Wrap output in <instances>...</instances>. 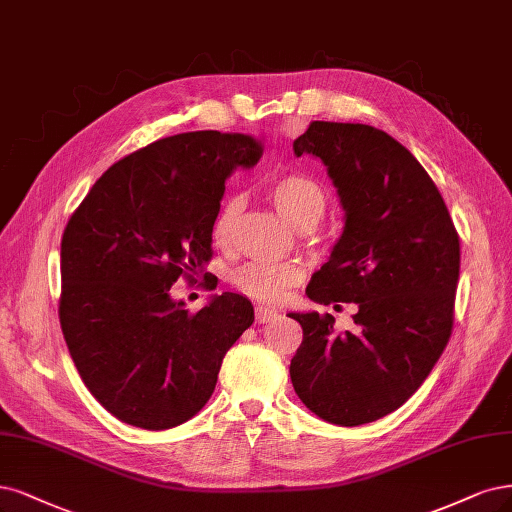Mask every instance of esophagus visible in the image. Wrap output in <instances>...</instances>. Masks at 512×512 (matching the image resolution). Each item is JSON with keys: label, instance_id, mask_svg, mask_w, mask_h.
I'll return each instance as SVG.
<instances>
[{"label": "esophagus", "instance_id": "34e87169", "mask_svg": "<svg viewBox=\"0 0 512 512\" xmlns=\"http://www.w3.org/2000/svg\"><path fill=\"white\" fill-rule=\"evenodd\" d=\"M279 317V311L269 307V305H258L256 307V322L258 324H269V322H275Z\"/></svg>", "mask_w": 512, "mask_h": 512}]
</instances>
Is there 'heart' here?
<instances>
[{
    "mask_svg": "<svg viewBox=\"0 0 512 512\" xmlns=\"http://www.w3.org/2000/svg\"><path fill=\"white\" fill-rule=\"evenodd\" d=\"M269 197L277 211L301 231L317 226L328 209V195L315 178L301 171L284 173L269 186ZM241 199L231 197L220 207L211 226V235L218 245L231 243ZM305 279V271L294 262H248L233 273V286L248 298L260 303H279L294 286Z\"/></svg>",
    "mask_w": 512,
    "mask_h": 512,
    "instance_id": "1",
    "label": "heart"
}]
</instances>
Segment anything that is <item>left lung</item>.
Instances as JSON below:
<instances>
[{"label":"left lung","instance_id":"obj_1","mask_svg":"<svg viewBox=\"0 0 512 512\" xmlns=\"http://www.w3.org/2000/svg\"><path fill=\"white\" fill-rule=\"evenodd\" d=\"M328 167L345 231L307 296L356 303V332L330 313H290L303 343L290 362L294 392L330 424L362 426L402 407L449 343L460 279V235L417 158L370 125L313 120L294 154Z\"/></svg>","mask_w":512,"mask_h":512}]
</instances>
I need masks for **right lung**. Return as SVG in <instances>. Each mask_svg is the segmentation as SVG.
<instances>
[{
  "mask_svg": "<svg viewBox=\"0 0 512 512\" xmlns=\"http://www.w3.org/2000/svg\"><path fill=\"white\" fill-rule=\"evenodd\" d=\"M260 154L239 133L163 137L105 171L65 226L63 337L88 392L129 426L167 430L197 415L226 351L254 322L241 294L188 311L169 290L180 277L197 284L224 180Z\"/></svg>",
  "mask_w": 512,
  "mask_h": 512,
  "instance_id": "obj_1",
  "label": "right lung"
}]
</instances>
